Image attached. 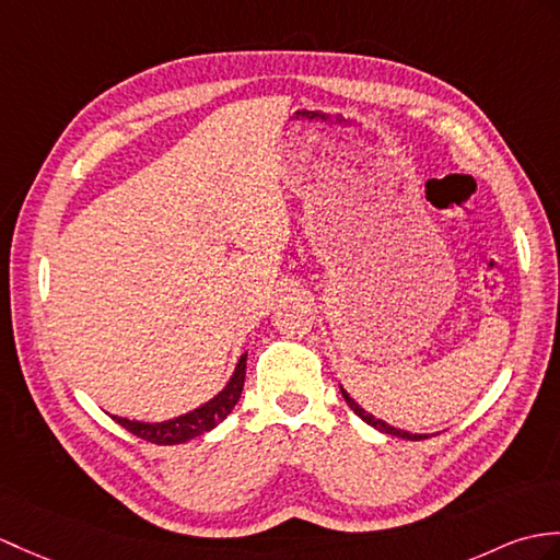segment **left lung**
Returning a JSON list of instances; mask_svg holds the SVG:
<instances>
[{
	"label": "left lung",
	"mask_w": 560,
	"mask_h": 560,
	"mask_svg": "<svg viewBox=\"0 0 560 560\" xmlns=\"http://www.w3.org/2000/svg\"><path fill=\"white\" fill-rule=\"evenodd\" d=\"M341 394H343V398H346V402L350 406V410H353L360 420H365L368 424H372L374 429H380V432H384V434H392V436H400V439H408V441H420V439H427V434H410V432H406V429H398V427H392V424H386L384 420H380V418H374L372 412H368L365 408H360L358 402L348 396V392L346 388L341 386Z\"/></svg>",
	"instance_id": "obj_1"
}]
</instances>
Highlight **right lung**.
I'll use <instances>...</instances> for the list:
<instances>
[{
	"instance_id": "1",
	"label": "right lung",
	"mask_w": 560,
	"mask_h": 560,
	"mask_svg": "<svg viewBox=\"0 0 560 560\" xmlns=\"http://www.w3.org/2000/svg\"><path fill=\"white\" fill-rule=\"evenodd\" d=\"M245 360H248V353H243L236 370H233L229 384L221 388V392L202 402L200 408H195L186 415H178L174 420H164V422H138V420H126V418H114L128 432L150 441V444L158 446H174V444H186L188 439L200 436L205 432H210L221 420H226V415L236 406L241 394H243V382H245Z\"/></svg>"
}]
</instances>
